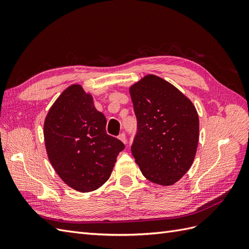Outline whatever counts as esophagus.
<instances>
[{
  "instance_id": "34e87169",
  "label": "esophagus",
  "mask_w": 249,
  "mask_h": 249,
  "mask_svg": "<svg viewBox=\"0 0 249 249\" xmlns=\"http://www.w3.org/2000/svg\"><path fill=\"white\" fill-rule=\"evenodd\" d=\"M118 139H119L120 141H123V142L124 143V144H126V138H125V134H124V133L120 134L119 136H118Z\"/></svg>"
}]
</instances>
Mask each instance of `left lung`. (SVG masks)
<instances>
[{
	"label": "left lung",
	"mask_w": 249,
	"mask_h": 249,
	"mask_svg": "<svg viewBox=\"0 0 249 249\" xmlns=\"http://www.w3.org/2000/svg\"><path fill=\"white\" fill-rule=\"evenodd\" d=\"M137 134L131 150L148 180L170 186L189 170L196 154L199 120L192 102L169 82L147 74L130 88Z\"/></svg>",
	"instance_id": "8db88e82"
}]
</instances>
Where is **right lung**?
Segmentation results:
<instances>
[{
    "label": "right lung",
    "instance_id": "1",
    "mask_svg": "<svg viewBox=\"0 0 249 249\" xmlns=\"http://www.w3.org/2000/svg\"><path fill=\"white\" fill-rule=\"evenodd\" d=\"M107 119L81 85L67 87L44 120L49 160L63 182L79 192L108 180L124 143L106 133Z\"/></svg>",
    "mask_w": 249,
    "mask_h": 249
}]
</instances>
